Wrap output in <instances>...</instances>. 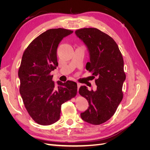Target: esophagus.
Segmentation results:
<instances>
[{
    "mask_svg": "<svg viewBox=\"0 0 150 150\" xmlns=\"http://www.w3.org/2000/svg\"><path fill=\"white\" fill-rule=\"evenodd\" d=\"M77 86H78V90H79V88H80V86H81V84L78 83V84H77Z\"/></svg>",
    "mask_w": 150,
    "mask_h": 150,
    "instance_id": "obj_1",
    "label": "esophagus"
}]
</instances>
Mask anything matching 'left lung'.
<instances>
[{
  "label": "left lung",
  "mask_w": 150,
  "mask_h": 150,
  "mask_svg": "<svg viewBox=\"0 0 150 150\" xmlns=\"http://www.w3.org/2000/svg\"><path fill=\"white\" fill-rule=\"evenodd\" d=\"M75 34L84 43L90 61L86 69L93 72L96 89L81 86L79 93L87 99L89 106L81 113L84 121L101 125L114 115L122 101V85L126 79L124 61L117 44L110 35L96 28H83Z\"/></svg>",
  "instance_id": "1"
}]
</instances>
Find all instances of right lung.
I'll use <instances>...</instances> for the list:
<instances>
[{"label":"right lung","instance_id":"add662e5","mask_svg":"<svg viewBox=\"0 0 150 150\" xmlns=\"http://www.w3.org/2000/svg\"><path fill=\"white\" fill-rule=\"evenodd\" d=\"M73 31L51 29L34 39L26 48L18 72L19 91L24 106L37 123L50 125L59 120L62 104L74 98L77 84L58 81L56 87L51 72L58 66L57 49L62 39Z\"/></svg>","mask_w":150,"mask_h":150}]
</instances>
